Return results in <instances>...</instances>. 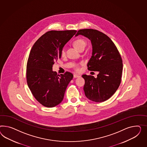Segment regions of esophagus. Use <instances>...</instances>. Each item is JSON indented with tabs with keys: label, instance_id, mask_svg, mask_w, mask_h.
Instances as JSON below:
<instances>
[{
	"label": "esophagus",
	"instance_id": "esophagus-1",
	"mask_svg": "<svg viewBox=\"0 0 147 147\" xmlns=\"http://www.w3.org/2000/svg\"><path fill=\"white\" fill-rule=\"evenodd\" d=\"M79 77H80L79 75H78V74H74V78H79Z\"/></svg>",
	"mask_w": 147,
	"mask_h": 147
}]
</instances>
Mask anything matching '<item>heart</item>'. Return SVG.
<instances>
[{"instance_id": "obj_1", "label": "heart", "mask_w": 147, "mask_h": 147, "mask_svg": "<svg viewBox=\"0 0 147 147\" xmlns=\"http://www.w3.org/2000/svg\"><path fill=\"white\" fill-rule=\"evenodd\" d=\"M73 45L76 49H78V50H80L82 49H84L85 47L87 45V42L83 38H76L73 41ZM60 54H61V56L62 57H64L65 56L66 52L63 49L61 50ZM74 69H75L76 71H79L80 68L79 65L78 64L74 65Z\"/></svg>"}]
</instances>
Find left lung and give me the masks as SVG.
<instances>
[{
  "label": "left lung",
  "instance_id": "8db88e82",
  "mask_svg": "<svg viewBox=\"0 0 147 147\" xmlns=\"http://www.w3.org/2000/svg\"><path fill=\"white\" fill-rule=\"evenodd\" d=\"M79 35L91 40L92 53L88 63V69L98 71L95 78L86 74L82 76L85 80L84 89L88 98L95 102H103L113 95L121 83L123 72V60L115 44L108 36L92 29H80Z\"/></svg>",
  "mask_w": 147,
  "mask_h": 147
}]
</instances>
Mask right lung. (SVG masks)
Listing matches in <instances>:
<instances>
[{
  "mask_svg": "<svg viewBox=\"0 0 147 147\" xmlns=\"http://www.w3.org/2000/svg\"><path fill=\"white\" fill-rule=\"evenodd\" d=\"M76 30H51L47 32L36 41L28 57L26 78L28 87L35 99L47 107L60 103L66 88L73 75L66 71L57 74L52 66L61 58L64 45L75 34Z\"/></svg>",
  "mask_w": 147,
  "mask_h": 147,
  "instance_id": "add662e5",
  "label": "right lung"
}]
</instances>
